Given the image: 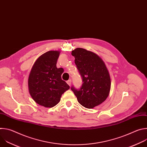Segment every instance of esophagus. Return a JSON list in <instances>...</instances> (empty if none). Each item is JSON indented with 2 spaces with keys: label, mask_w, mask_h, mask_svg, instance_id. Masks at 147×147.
Segmentation results:
<instances>
[{
  "label": "esophagus",
  "mask_w": 147,
  "mask_h": 147,
  "mask_svg": "<svg viewBox=\"0 0 147 147\" xmlns=\"http://www.w3.org/2000/svg\"><path fill=\"white\" fill-rule=\"evenodd\" d=\"M67 84L69 86H71V80H69L68 81H67Z\"/></svg>",
  "instance_id": "34e87169"
}]
</instances>
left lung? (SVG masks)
Listing matches in <instances>:
<instances>
[{"label":"left lung","mask_w":147,"mask_h":147,"mask_svg":"<svg viewBox=\"0 0 147 147\" xmlns=\"http://www.w3.org/2000/svg\"><path fill=\"white\" fill-rule=\"evenodd\" d=\"M82 79L79 90H71L82 106L92 109L101 104L108 98L111 86L109 71L103 60L96 53L83 48L71 51Z\"/></svg>","instance_id":"8db88e82"}]
</instances>
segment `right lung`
<instances>
[{
  "mask_svg": "<svg viewBox=\"0 0 147 147\" xmlns=\"http://www.w3.org/2000/svg\"><path fill=\"white\" fill-rule=\"evenodd\" d=\"M59 51H50L40 56L30 71L28 86L30 94L39 105L52 108L60 102V98L69 86L61 80L64 70L57 68Z\"/></svg>",
  "mask_w": 147,
  "mask_h": 147,
  "instance_id": "1",
  "label": "right lung"
}]
</instances>
